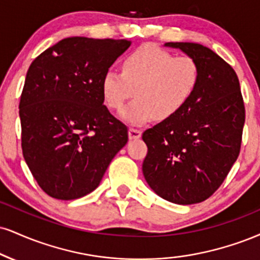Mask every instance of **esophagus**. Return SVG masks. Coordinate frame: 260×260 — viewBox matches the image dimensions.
I'll return each mask as SVG.
<instances>
[{
    "label": "esophagus",
    "mask_w": 260,
    "mask_h": 260,
    "mask_svg": "<svg viewBox=\"0 0 260 260\" xmlns=\"http://www.w3.org/2000/svg\"><path fill=\"white\" fill-rule=\"evenodd\" d=\"M128 136H129V139H138L142 137V131L138 129V128H129L128 131Z\"/></svg>",
    "instance_id": "34e87169"
}]
</instances>
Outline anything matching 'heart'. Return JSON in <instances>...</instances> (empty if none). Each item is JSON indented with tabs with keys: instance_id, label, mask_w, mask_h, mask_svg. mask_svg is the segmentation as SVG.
<instances>
[{
	"instance_id": "b5f03b06",
	"label": "heart",
	"mask_w": 260,
	"mask_h": 260,
	"mask_svg": "<svg viewBox=\"0 0 260 260\" xmlns=\"http://www.w3.org/2000/svg\"><path fill=\"white\" fill-rule=\"evenodd\" d=\"M200 82V65L190 55H174L160 47L146 45L127 55L122 73L109 69L102 92L109 108L117 110L134 94L121 116L131 124L173 117L189 102Z\"/></svg>"
}]
</instances>
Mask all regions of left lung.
Masks as SVG:
<instances>
[{"label": "left lung", "instance_id": "8db88e82", "mask_svg": "<svg viewBox=\"0 0 260 260\" xmlns=\"http://www.w3.org/2000/svg\"><path fill=\"white\" fill-rule=\"evenodd\" d=\"M165 46L196 59L200 82L178 114L143 133V174L162 199L192 205L217 191L239 157L245 104L236 73L217 53L191 42Z\"/></svg>", "mask_w": 260, "mask_h": 260}]
</instances>
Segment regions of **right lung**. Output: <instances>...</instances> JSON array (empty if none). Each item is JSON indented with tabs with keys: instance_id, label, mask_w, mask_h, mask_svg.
<instances>
[{
	"instance_id": "obj_1",
	"label": "right lung",
	"mask_w": 260,
	"mask_h": 260,
	"mask_svg": "<svg viewBox=\"0 0 260 260\" xmlns=\"http://www.w3.org/2000/svg\"><path fill=\"white\" fill-rule=\"evenodd\" d=\"M131 41L68 37L31 62L19 103L21 149L41 189L75 200L99 185L128 142L104 105L103 76Z\"/></svg>"
}]
</instances>
